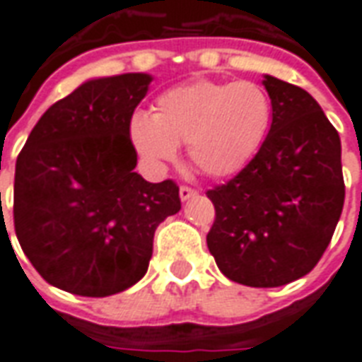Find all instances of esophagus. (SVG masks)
I'll use <instances>...</instances> for the list:
<instances>
[{"instance_id":"1","label":"esophagus","mask_w":362,"mask_h":362,"mask_svg":"<svg viewBox=\"0 0 362 362\" xmlns=\"http://www.w3.org/2000/svg\"><path fill=\"white\" fill-rule=\"evenodd\" d=\"M197 196V189L189 188V186H182L180 188V199L186 202V199H192V197Z\"/></svg>"}]
</instances>
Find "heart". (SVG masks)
<instances>
[{"label": "heart", "mask_w": 362, "mask_h": 362, "mask_svg": "<svg viewBox=\"0 0 362 362\" xmlns=\"http://www.w3.org/2000/svg\"><path fill=\"white\" fill-rule=\"evenodd\" d=\"M273 106L254 81L184 83L157 96L153 114L135 112L129 141L151 166L170 163L186 143L189 160L213 178L243 170L266 141Z\"/></svg>", "instance_id": "b5f03b06"}]
</instances>
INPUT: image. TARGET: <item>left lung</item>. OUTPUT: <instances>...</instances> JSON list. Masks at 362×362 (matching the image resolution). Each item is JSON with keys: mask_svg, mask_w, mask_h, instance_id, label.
<instances>
[{"mask_svg": "<svg viewBox=\"0 0 362 362\" xmlns=\"http://www.w3.org/2000/svg\"><path fill=\"white\" fill-rule=\"evenodd\" d=\"M272 127L248 165L207 192L215 221L207 248L235 283L281 287L314 269L345 199L341 141L320 104L266 75Z\"/></svg>", "mask_w": 362, "mask_h": 362, "instance_id": "8db88e82", "label": "left lung"}]
</instances>
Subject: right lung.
<instances>
[{
  "instance_id": "obj_1",
  "label": "right lung",
  "mask_w": 362,
  "mask_h": 362,
  "mask_svg": "<svg viewBox=\"0 0 362 362\" xmlns=\"http://www.w3.org/2000/svg\"><path fill=\"white\" fill-rule=\"evenodd\" d=\"M149 83L147 74L83 83L44 112L17 157L15 235L62 291L108 296L135 285L157 227L180 211L176 182L151 184L134 173L127 124Z\"/></svg>"
}]
</instances>
